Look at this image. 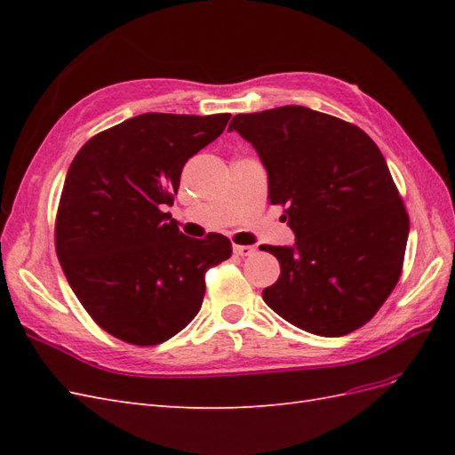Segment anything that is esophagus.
<instances>
[{"instance_id":"obj_1","label":"esophagus","mask_w":455,"mask_h":455,"mask_svg":"<svg viewBox=\"0 0 455 455\" xmlns=\"http://www.w3.org/2000/svg\"><path fill=\"white\" fill-rule=\"evenodd\" d=\"M233 252L244 258V256H252L256 252V249L251 244H233Z\"/></svg>"}]
</instances>
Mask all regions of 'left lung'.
Masks as SVG:
<instances>
[{
    "label": "left lung",
    "instance_id": "8db88e82",
    "mask_svg": "<svg viewBox=\"0 0 455 455\" xmlns=\"http://www.w3.org/2000/svg\"><path fill=\"white\" fill-rule=\"evenodd\" d=\"M237 131L286 206L292 246H271L281 275L266 304L306 332L338 338L366 324L403 271L410 220L379 148L359 127L304 106L239 114Z\"/></svg>",
    "mask_w": 455,
    "mask_h": 455
}]
</instances>
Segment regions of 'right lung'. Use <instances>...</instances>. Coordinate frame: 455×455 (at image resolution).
<instances>
[{"label":"right lung","mask_w":455,"mask_h":455,"mask_svg":"<svg viewBox=\"0 0 455 455\" xmlns=\"http://www.w3.org/2000/svg\"><path fill=\"white\" fill-rule=\"evenodd\" d=\"M229 114H142L77 151L54 226L57 256L92 321L132 346H157L199 313L204 273L231 256L228 237L191 239L171 206L189 157Z\"/></svg>","instance_id":"add662e5"}]
</instances>
